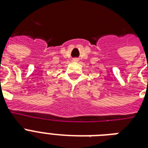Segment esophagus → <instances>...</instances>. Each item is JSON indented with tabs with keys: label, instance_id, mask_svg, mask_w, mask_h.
I'll use <instances>...</instances> for the list:
<instances>
[{
	"label": "esophagus",
	"instance_id": "34e87169",
	"mask_svg": "<svg viewBox=\"0 0 148 148\" xmlns=\"http://www.w3.org/2000/svg\"><path fill=\"white\" fill-rule=\"evenodd\" d=\"M73 60H74V61H77V58H74Z\"/></svg>",
	"mask_w": 148,
	"mask_h": 148
}]
</instances>
